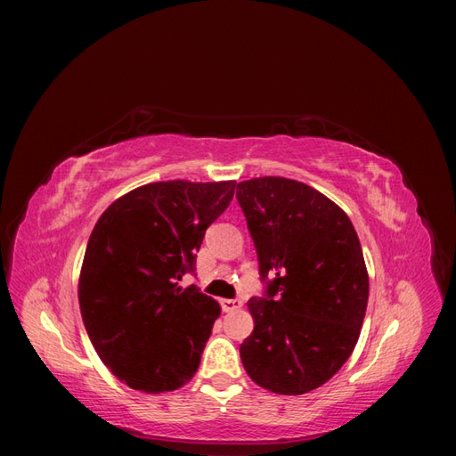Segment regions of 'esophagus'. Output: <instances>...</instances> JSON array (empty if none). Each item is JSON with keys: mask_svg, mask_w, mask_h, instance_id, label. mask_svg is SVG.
I'll return each mask as SVG.
<instances>
[{"mask_svg": "<svg viewBox=\"0 0 456 456\" xmlns=\"http://www.w3.org/2000/svg\"><path fill=\"white\" fill-rule=\"evenodd\" d=\"M220 306H223L224 312H236L243 306V302L240 298H223L220 300Z\"/></svg>", "mask_w": 456, "mask_h": 456, "instance_id": "esophagus-1", "label": "esophagus"}]
</instances>
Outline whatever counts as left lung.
Instances as JSON below:
<instances>
[{
    "label": "left lung",
    "mask_w": 456,
    "mask_h": 456,
    "mask_svg": "<svg viewBox=\"0 0 456 456\" xmlns=\"http://www.w3.org/2000/svg\"><path fill=\"white\" fill-rule=\"evenodd\" d=\"M256 247L265 298L247 302L255 329L240 346L262 388L300 395L320 388L352 355L362 333L369 273L360 238L340 207L283 176L238 184Z\"/></svg>",
    "instance_id": "1"
}]
</instances>
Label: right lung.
Listing matches in <instances>:
<instances>
[{
  "label": "right lung",
  "instance_id": "right-lung-1",
  "mask_svg": "<svg viewBox=\"0 0 456 456\" xmlns=\"http://www.w3.org/2000/svg\"><path fill=\"white\" fill-rule=\"evenodd\" d=\"M233 188V181L151 183L96 220L79 272V310L96 354L129 388L165 394L196 375L220 306L176 281L194 272L205 230L226 211Z\"/></svg>",
  "mask_w": 456,
  "mask_h": 456
}]
</instances>
